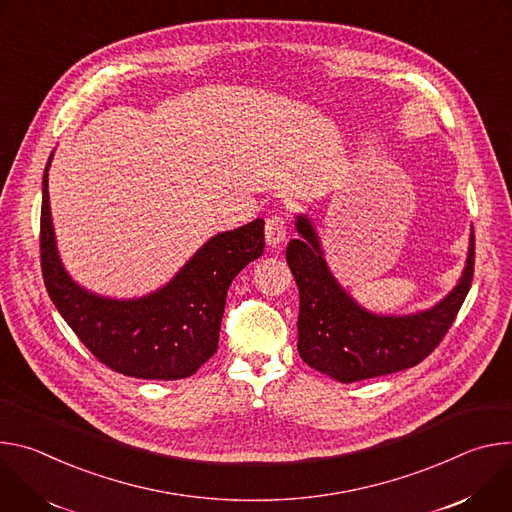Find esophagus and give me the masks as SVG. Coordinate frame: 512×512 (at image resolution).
Returning a JSON list of instances; mask_svg holds the SVG:
<instances>
[{
	"mask_svg": "<svg viewBox=\"0 0 512 512\" xmlns=\"http://www.w3.org/2000/svg\"><path fill=\"white\" fill-rule=\"evenodd\" d=\"M287 230H289V221L282 213H272V215L266 217L264 236H266V242L270 246H278L280 242H285Z\"/></svg>",
	"mask_w": 512,
	"mask_h": 512,
	"instance_id": "34e87169",
	"label": "esophagus"
}]
</instances>
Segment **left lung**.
<instances>
[{"instance_id":"obj_1","label":"left lung","mask_w":512,"mask_h":512,"mask_svg":"<svg viewBox=\"0 0 512 512\" xmlns=\"http://www.w3.org/2000/svg\"><path fill=\"white\" fill-rule=\"evenodd\" d=\"M301 240L287 246L299 287V354L315 370L356 382L413 368L423 362L456 321L474 278V236L460 285L431 311L411 317H378L360 309L333 280L313 227L297 221Z\"/></svg>"}]
</instances>
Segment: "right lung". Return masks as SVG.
<instances>
[{
	"instance_id": "add662e5",
	"label": "right lung",
	"mask_w": 512,
	"mask_h": 512,
	"mask_svg": "<svg viewBox=\"0 0 512 512\" xmlns=\"http://www.w3.org/2000/svg\"><path fill=\"white\" fill-rule=\"evenodd\" d=\"M48 164L42 179L40 266L54 307L109 370L146 380H179L195 374L217 350L232 280L264 250V221L256 219L211 238L164 289L150 297L101 299L79 289L56 254Z\"/></svg>"
}]
</instances>
